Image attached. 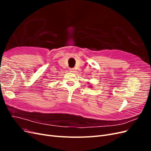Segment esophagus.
I'll return each mask as SVG.
<instances>
[{
	"label": "esophagus",
	"mask_w": 151,
	"mask_h": 151,
	"mask_svg": "<svg viewBox=\"0 0 151 151\" xmlns=\"http://www.w3.org/2000/svg\"><path fill=\"white\" fill-rule=\"evenodd\" d=\"M69 71H70V72H75V70H74V68H70Z\"/></svg>",
	"instance_id": "34e87169"
}]
</instances>
